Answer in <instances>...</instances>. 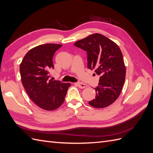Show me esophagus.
<instances>
[{
	"instance_id": "1",
	"label": "esophagus",
	"mask_w": 153,
	"mask_h": 153,
	"mask_svg": "<svg viewBox=\"0 0 153 153\" xmlns=\"http://www.w3.org/2000/svg\"><path fill=\"white\" fill-rule=\"evenodd\" d=\"M76 85H77V86H79V88H80L81 89H83V88L88 87L87 84H85L83 83H76Z\"/></svg>"
}]
</instances>
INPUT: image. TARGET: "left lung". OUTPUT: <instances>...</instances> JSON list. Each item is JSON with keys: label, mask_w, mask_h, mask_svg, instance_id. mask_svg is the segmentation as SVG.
<instances>
[{"label": "left lung", "mask_w": 153, "mask_h": 153, "mask_svg": "<svg viewBox=\"0 0 153 153\" xmlns=\"http://www.w3.org/2000/svg\"><path fill=\"white\" fill-rule=\"evenodd\" d=\"M74 46L87 52L88 68L100 75L95 99L89 105L96 108L111 105L120 96L126 76V67L120 48L107 37L95 33L77 41Z\"/></svg>", "instance_id": "1"}]
</instances>
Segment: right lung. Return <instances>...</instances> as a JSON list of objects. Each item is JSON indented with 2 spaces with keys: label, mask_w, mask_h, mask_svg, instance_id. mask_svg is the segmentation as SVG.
<instances>
[{
  "label": "right lung",
  "mask_w": 153,
  "mask_h": 153,
  "mask_svg": "<svg viewBox=\"0 0 153 153\" xmlns=\"http://www.w3.org/2000/svg\"><path fill=\"white\" fill-rule=\"evenodd\" d=\"M62 45L46 43L31 48L20 64L21 82L32 101L45 110L57 109L64 102L70 83L50 79L54 53Z\"/></svg>",
  "instance_id": "add662e5"
}]
</instances>
